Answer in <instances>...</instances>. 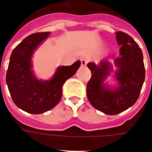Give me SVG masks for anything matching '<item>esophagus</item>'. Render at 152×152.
Segmentation results:
<instances>
[{
	"label": "esophagus",
	"instance_id": "34e87169",
	"mask_svg": "<svg viewBox=\"0 0 152 152\" xmlns=\"http://www.w3.org/2000/svg\"><path fill=\"white\" fill-rule=\"evenodd\" d=\"M88 60L85 59V58H82V59H81V65H82V66H86L87 64H88Z\"/></svg>",
	"mask_w": 152,
	"mask_h": 152
}]
</instances>
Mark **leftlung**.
Masks as SVG:
<instances>
[{"label": "left lung", "mask_w": 152, "mask_h": 152, "mask_svg": "<svg viewBox=\"0 0 152 152\" xmlns=\"http://www.w3.org/2000/svg\"><path fill=\"white\" fill-rule=\"evenodd\" d=\"M116 39L121 46V56L114 61L118 67L115 72L117 88H111L105 83L112 71L110 63L103 60L99 65L93 62L88 64L91 72L87 85L88 99L95 109L108 115L118 114L134 105L145 79L141 49L132 37L122 31L116 32Z\"/></svg>", "instance_id": "1"}]
</instances>
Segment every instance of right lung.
<instances>
[{"instance_id": "obj_1", "label": "right lung", "mask_w": 152, "mask_h": 152, "mask_svg": "<svg viewBox=\"0 0 152 152\" xmlns=\"http://www.w3.org/2000/svg\"><path fill=\"white\" fill-rule=\"evenodd\" d=\"M50 32H39L25 38L14 50L6 73V83L12 101L23 110L33 114L45 113L57 105L65 81L80 66L77 61L70 66L59 67L50 80H39L31 70L34 50Z\"/></svg>"}]
</instances>
